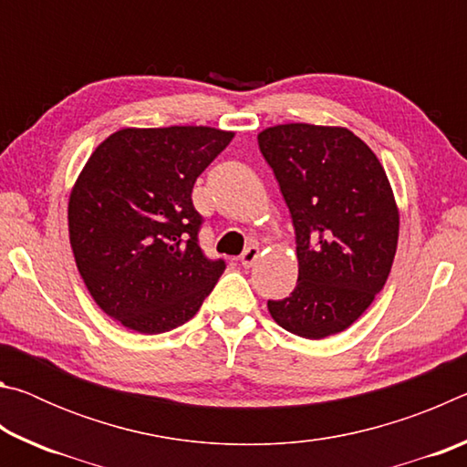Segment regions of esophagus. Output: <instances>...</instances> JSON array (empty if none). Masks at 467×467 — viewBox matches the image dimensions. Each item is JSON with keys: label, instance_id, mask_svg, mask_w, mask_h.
I'll return each instance as SVG.
<instances>
[{"label": "esophagus", "instance_id": "34e87169", "mask_svg": "<svg viewBox=\"0 0 467 467\" xmlns=\"http://www.w3.org/2000/svg\"><path fill=\"white\" fill-rule=\"evenodd\" d=\"M257 257H259V247L257 244H249V247L241 253V264L244 267H251L257 262Z\"/></svg>", "mask_w": 467, "mask_h": 467}]
</instances>
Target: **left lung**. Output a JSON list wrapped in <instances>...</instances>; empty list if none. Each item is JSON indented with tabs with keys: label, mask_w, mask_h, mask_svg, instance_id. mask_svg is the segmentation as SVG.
<instances>
[{
	"label": "left lung",
	"mask_w": 467,
	"mask_h": 467,
	"mask_svg": "<svg viewBox=\"0 0 467 467\" xmlns=\"http://www.w3.org/2000/svg\"><path fill=\"white\" fill-rule=\"evenodd\" d=\"M296 236L298 282L267 300L290 334L321 339L357 321L383 290L400 216L381 162L344 128L275 125L257 136Z\"/></svg>",
	"instance_id": "1"
}]
</instances>
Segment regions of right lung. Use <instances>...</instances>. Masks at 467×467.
Returning a JSON list of instances; mask_svg holds the SVG:
<instances>
[{
    "label": "right lung",
    "mask_w": 467,
    "mask_h": 467,
    "mask_svg": "<svg viewBox=\"0 0 467 467\" xmlns=\"http://www.w3.org/2000/svg\"><path fill=\"white\" fill-rule=\"evenodd\" d=\"M233 133L172 125L119 130L94 150L69 197V243L86 288L109 317L164 334L200 311L224 259L200 247L197 177Z\"/></svg>",
    "instance_id": "right-lung-1"
}]
</instances>
